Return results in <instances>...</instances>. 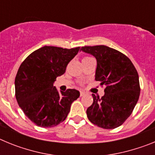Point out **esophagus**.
I'll list each match as a JSON object with an SVG mask.
<instances>
[{
  "instance_id": "obj_1",
  "label": "esophagus",
  "mask_w": 155,
  "mask_h": 155,
  "mask_svg": "<svg viewBox=\"0 0 155 155\" xmlns=\"http://www.w3.org/2000/svg\"><path fill=\"white\" fill-rule=\"evenodd\" d=\"M84 94H85V92H84V91H80V95H81V97L84 96Z\"/></svg>"
}]
</instances>
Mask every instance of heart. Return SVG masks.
I'll use <instances>...</instances> for the list:
<instances>
[{
  "label": "heart",
  "instance_id": "b5f03b06",
  "mask_svg": "<svg viewBox=\"0 0 155 155\" xmlns=\"http://www.w3.org/2000/svg\"><path fill=\"white\" fill-rule=\"evenodd\" d=\"M86 58H88V57H85V58H84V59H86Z\"/></svg>",
  "mask_w": 155,
  "mask_h": 155
}]
</instances>
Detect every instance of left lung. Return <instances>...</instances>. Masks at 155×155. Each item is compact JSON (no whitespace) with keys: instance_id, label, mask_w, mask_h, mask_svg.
<instances>
[{"instance_id":"obj_1","label":"left lung","mask_w":155,"mask_h":155,"mask_svg":"<svg viewBox=\"0 0 155 155\" xmlns=\"http://www.w3.org/2000/svg\"><path fill=\"white\" fill-rule=\"evenodd\" d=\"M81 50L95 57V81L105 84L102 98L92 94L93 103L87 116L94 125L114 129L130 116L140 96L139 76L130 60L109 46H83Z\"/></svg>"}]
</instances>
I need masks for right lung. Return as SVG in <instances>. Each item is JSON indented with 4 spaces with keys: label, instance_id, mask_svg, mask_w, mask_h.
Returning a JSON list of instances; mask_svg holds the SVG:
<instances>
[{
    "label": "right lung",
    "instance_id": "add662e5",
    "mask_svg": "<svg viewBox=\"0 0 155 155\" xmlns=\"http://www.w3.org/2000/svg\"><path fill=\"white\" fill-rule=\"evenodd\" d=\"M79 50L45 46L31 53L20 66L15 81L16 99L35 125L46 128L61 124L72 102L80 96L78 90L60 92L53 85Z\"/></svg>",
    "mask_w": 155,
    "mask_h": 155
}]
</instances>
